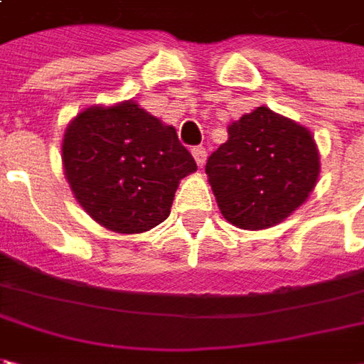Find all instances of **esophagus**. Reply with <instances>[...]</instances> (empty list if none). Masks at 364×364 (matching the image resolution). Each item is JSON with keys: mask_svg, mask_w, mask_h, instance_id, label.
<instances>
[{"mask_svg": "<svg viewBox=\"0 0 364 364\" xmlns=\"http://www.w3.org/2000/svg\"><path fill=\"white\" fill-rule=\"evenodd\" d=\"M193 157H195V163L199 165V167H203L205 165V159H207V151L203 146H193Z\"/></svg>", "mask_w": 364, "mask_h": 364, "instance_id": "esophagus-1", "label": "esophagus"}]
</instances>
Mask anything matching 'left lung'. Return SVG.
Masks as SVG:
<instances>
[{
    "label": "left lung",
    "instance_id": "1",
    "mask_svg": "<svg viewBox=\"0 0 364 364\" xmlns=\"http://www.w3.org/2000/svg\"><path fill=\"white\" fill-rule=\"evenodd\" d=\"M230 139L207 159L205 173L223 218L242 230L286 220L316 185L314 136L268 107L228 127Z\"/></svg>",
    "mask_w": 364,
    "mask_h": 364
}]
</instances>
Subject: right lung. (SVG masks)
I'll return each mask as SVG.
<instances>
[{"label": "right lung", "instance_id": "right-lung-1", "mask_svg": "<svg viewBox=\"0 0 364 364\" xmlns=\"http://www.w3.org/2000/svg\"><path fill=\"white\" fill-rule=\"evenodd\" d=\"M62 161L78 203L119 233L167 220L179 181L197 169L175 129L132 100L80 112L66 129Z\"/></svg>", "mask_w": 364, "mask_h": 364}]
</instances>
